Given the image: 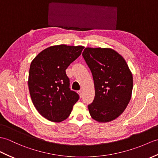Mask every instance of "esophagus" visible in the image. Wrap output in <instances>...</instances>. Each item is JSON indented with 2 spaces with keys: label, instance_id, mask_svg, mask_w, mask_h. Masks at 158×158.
<instances>
[{
  "label": "esophagus",
  "instance_id": "1",
  "mask_svg": "<svg viewBox=\"0 0 158 158\" xmlns=\"http://www.w3.org/2000/svg\"><path fill=\"white\" fill-rule=\"evenodd\" d=\"M78 94H79V96H80V98H81V97L83 96V93H82V90H79V91H78Z\"/></svg>",
  "mask_w": 158,
  "mask_h": 158
}]
</instances>
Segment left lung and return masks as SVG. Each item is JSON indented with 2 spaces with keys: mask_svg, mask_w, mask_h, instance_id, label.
Returning a JSON list of instances; mask_svg holds the SVG:
<instances>
[{
  "mask_svg": "<svg viewBox=\"0 0 158 158\" xmlns=\"http://www.w3.org/2000/svg\"><path fill=\"white\" fill-rule=\"evenodd\" d=\"M83 57L92 73L95 98L88 105L100 123L116 119L126 109L133 91V75L124 58L111 48H86Z\"/></svg>",
  "mask_w": 158,
  "mask_h": 158,
  "instance_id": "1",
  "label": "left lung"
}]
</instances>
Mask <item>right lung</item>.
Instances as JSON below:
<instances>
[{"label":"right lung","instance_id":"obj_1","mask_svg":"<svg viewBox=\"0 0 158 158\" xmlns=\"http://www.w3.org/2000/svg\"><path fill=\"white\" fill-rule=\"evenodd\" d=\"M83 46H50L39 53L30 64L28 79L33 104L45 118L60 123L67 119L79 96L71 90L66 69L81 54Z\"/></svg>","mask_w":158,"mask_h":158}]
</instances>
